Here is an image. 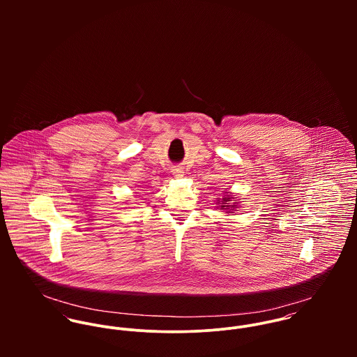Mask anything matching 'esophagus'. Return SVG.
Segmentation results:
<instances>
[{"label": "esophagus", "instance_id": "esophagus-1", "mask_svg": "<svg viewBox=\"0 0 357 357\" xmlns=\"http://www.w3.org/2000/svg\"><path fill=\"white\" fill-rule=\"evenodd\" d=\"M184 172L180 169V167H174V169H172V174L174 176V177H183L184 174H183Z\"/></svg>", "mask_w": 357, "mask_h": 357}]
</instances>
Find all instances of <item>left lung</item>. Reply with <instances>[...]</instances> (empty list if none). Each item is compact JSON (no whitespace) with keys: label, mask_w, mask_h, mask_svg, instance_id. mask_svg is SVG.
<instances>
[{"label":"left lung","mask_w":357,"mask_h":357,"mask_svg":"<svg viewBox=\"0 0 357 357\" xmlns=\"http://www.w3.org/2000/svg\"><path fill=\"white\" fill-rule=\"evenodd\" d=\"M225 194H227V195L222 198L221 204H220V202H217V204H221L220 210H225V213H232V211H235V208H236V206H238V204H228L231 199H235V198H234V197H231V195H228V192H225Z\"/></svg>","instance_id":"1"}]
</instances>
